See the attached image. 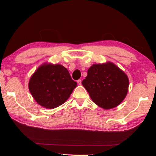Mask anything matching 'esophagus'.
Instances as JSON below:
<instances>
[{"label":"esophagus","instance_id":"obj_1","mask_svg":"<svg viewBox=\"0 0 156 156\" xmlns=\"http://www.w3.org/2000/svg\"><path fill=\"white\" fill-rule=\"evenodd\" d=\"M77 83H78V84H79V85H81V84H82V81L81 79H79L78 81H77Z\"/></svg>","mask_w":156,"mask_h":156}]
</instances>
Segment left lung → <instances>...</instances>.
<instances>
[{
    "instance_id": "8db88e82",
    "label": "left lung",
    "mask_w": 156,
    "mask_h": 156,
    "mask_svg": "<svg viewBox=\"0 0 156 156\" xmlns=\"http://www.w3.org/2000/svg\"><path fill=\"white\" fill-rule=\"evenodd\" d=\"M92 100L104 109L117 107L126 98L129 87L127 75L111 62L93 64L82 81Z\"/></svg>"
}]
</instances>
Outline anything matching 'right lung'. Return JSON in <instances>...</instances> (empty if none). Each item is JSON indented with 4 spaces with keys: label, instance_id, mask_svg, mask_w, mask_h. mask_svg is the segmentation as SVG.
Instances as JSON below:
<instances>
[{
    "label": "right lung",
    "instance_id": "obj_1",
    "mask_svg": "<svg viewBox=\"0 0 156 156\" xmlns=\"http://www.w3.org/2000/svg\"><path fill=\"white\" fill-rule=\"evenodd\" d=\"M77 83L68 69L60 64L44 63L31 76L29 91L38 104L53 109L62 105L69 98Z\"/></svg>",
    "mask_w": 156,
    "mask_h": 156
}]
</instances>
